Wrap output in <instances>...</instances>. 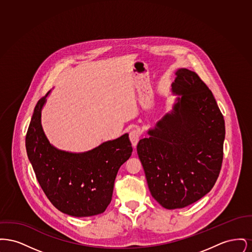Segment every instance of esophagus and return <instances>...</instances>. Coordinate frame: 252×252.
<instances>
[{"mask_svg": "<svg viewBox=\"0 0 252 252\" xmlns=\"http://www.w3.org/2000/svg\"><path fill=\"white\" fill-rule=\"evenodd\" d=\"M140 137H141V133L139 130H132L129 133V140H130V142H131L132 146L133 147H136L137 146V144H138V142H139V140H140Z\"/></svg>", "mask_w": 252, "mask_h": 252, "instance_id": "1", "label": "esophagus"}]
</instances>
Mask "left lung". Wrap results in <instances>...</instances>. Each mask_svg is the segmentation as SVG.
Segmentation results:
<instances>
[{
	"label": "left lung",
	"mask_w": 252,
	"mask_h": 252,
	"mask_svg": "<svg viewBox=\"0 0 252 252\" xmlns=\"http://www.w3.org/2000/svg\"><path fill=\"white\" fill-rule=\"evenodd\" d=\"M175 74L172 109L137 145L149 191L168 210L187 207L212 190L225 140L224 117L209 88L188 69Z\"/></svg>",
	"instance_id": "8db88e82"
}]
</instances>
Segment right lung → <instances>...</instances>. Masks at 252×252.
<instances>
[{
    "label": "right lung",
    "instance_id": "right-lung-1",
    "mask_svg": "<svg viewBox=\"0 0 252 252\" xmlns=\"http://www.w3.org/2000/svg\"><path fill=\"white\" fill-rule=\"evenodd\" d=\"M35 107L26 134L27 156L51 203L74 217L102 214L111 201L118 170L132 154L128 134L85 152L61 150L49 142L41 125L47 97Z\"/></svg>",
    "mask_w": 252,
    "mask_h": 252
}]
</instances>
